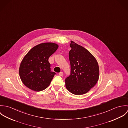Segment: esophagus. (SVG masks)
<instances>
[{
	"label": "esophagus",
	"mask_w": 128,
	"mask_h": 128,
	"mask_svg": "<svg viewBox=\"0 0 128 128\" xmlns=\"http://www.w3.org/2000/svg\"><path fill=\"white\" fill-rule=\"evenodd\" d=\"M63 74H64V73L62 72H60V73H58V75H60V76H62Z\"/></svg>",
	"instance_id": "esophagus-1"
}]
</instances>
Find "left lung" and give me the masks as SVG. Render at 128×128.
I'll use <instances>...</instances> for the list:
<instances>
[{
	"mask_svg": "<svg viewBox=\"0 0 128 128\" xmlns=\"http://www.w3.org/2000/svg\"><path fill=\"white\" fill-rule=\"evenodd\" d=\"M69 52L70 75L65 80L68 91L76 95L85 94L97 83L99 67L96 60L83 47L71 41Z\"/></svg>",
	"mask_w": 128,
	"mask_h": 128,
	"instance_id": "8db88e82",
	"label": "left lung"
}]
</instances>
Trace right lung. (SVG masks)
Masks as SVG:
<instances>
[{
  "label": "right lung",
  "instance_id": "add662e5",
  "mask_svg": "<svg viewBox=\"0 0 128 128\" xmlns=\"http://www.w3.org/2000/svg\"><path fill=\"white\" fill-rule=\"evenodd\" d=\"M58 47L54 43H41L34 47L24 56L20 64L19 75L26 87L39 92L49 86L56 73L51 72L48 59Z\"/></svg>",
  "mask_w": 128,
  "mask_h": 128
}]
</instances>
